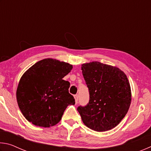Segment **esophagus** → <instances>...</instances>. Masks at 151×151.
<instances>
[{
  "label": "esophagus",
  "instance_id": "34e87169",
  "mask_svg": "<svg viewBox=\"0 0 151 151\" xmlns=\"http://www.w3.org/2000/svg\"><path fill=\"white\" fill-rule=\"evenodd\" d=\"M74 98H75V103L76 104L78 103V96L77 94H75V96H74Z\"/></svg>",
  "mask_w": 151,
  "mask_h": 151
}]
</instances>
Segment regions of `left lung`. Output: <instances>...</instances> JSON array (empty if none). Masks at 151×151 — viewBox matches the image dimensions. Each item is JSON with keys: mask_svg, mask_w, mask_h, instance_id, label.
Wrapping results in <instances>:
<instances>
[{"mask_svg": "<svg viewBox=\"0 0 151 151\" xmlns=\"http://www.w3.org/2000/svg\"><path fill=\"white\" fill-rule=\"evenodd\" d=\"M81 70L89 90L90 100L77 111L86 127L102 132L117 126L131 103L129 81L116 66L94 61L84 63Z\"/></svg>", "mask_w": 151, "mask_h": 151, "instance_id": "8db88e82", "label": "left lung"}]
</instances>
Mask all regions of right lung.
<instances>
[{"label":"right lung","instance_id":"1","mask_svg":"<svg viewBox=\"0 0 151 151\" xmlns=\"http://www.w3.org/2000/svg\"><path fill=\"white\" fill-rule=\"evenodd\" d=\"M72 68L70 64L48 58L35 63L22 75L17 100L28 121L41 127L54 126L66 107L75 104L68 93L70 83L63 79Z\"/></svg>","mask_w":151,"mask_h":151}]
</instances>
